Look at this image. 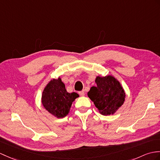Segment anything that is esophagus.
<instances>
[{
	"label": "esophagus",
	"instance_id": "1",
	"mask_svg": "<svg viewBox=\"0 0 160 160\" xmlns=\"http://www.w3.org/2000/svg\"><path fill=\"white\" fill-rule=\"evenodd\" d=\"M79 95L80 96H84V91H79Z\"/></svg>",
	"mask_w": 160,
	"mask_h": 160
}]
</instances>
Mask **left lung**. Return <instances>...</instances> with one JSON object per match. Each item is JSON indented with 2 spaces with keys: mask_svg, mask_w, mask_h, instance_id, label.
Wrapping results in <instances>:
<instances>
[{
  "mask_svg": "<svg viewBox=\"0 0 160 160\" xmlns=\"http://www.w3.org/2000/svg\"><path fill=\"white\" fill-rule=\"evenodd\" d=\"M96 87H92L88 97L93 102L100 114L104 116L113 114L123 104L125 92L120 84L112 76H98Z\"/></svg>",
  "mask_w": 160,
  "mask_h": 160,
  "instance_id": "8db88e82",
  "label": "left lung"
}]
</instances>
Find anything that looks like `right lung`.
Segmentation results:
<instances>
[{"instance_id":"1","label":"right lung","mask_w":160,"mask_h":160,"mask_svg":"<svg viewBox=\"0 0 160 160\" xmlns=\"http://www.w3.org/2000/svg\"><path fill=\"white\" fill-rule=\"evenodd\" d=\"M78 97L75 92L69 93L67 91L65 84L59 77L50 80L43 89L42 103L48 112L61 118L68 114L73 102Z\"/></svg>"}]
</instances>
